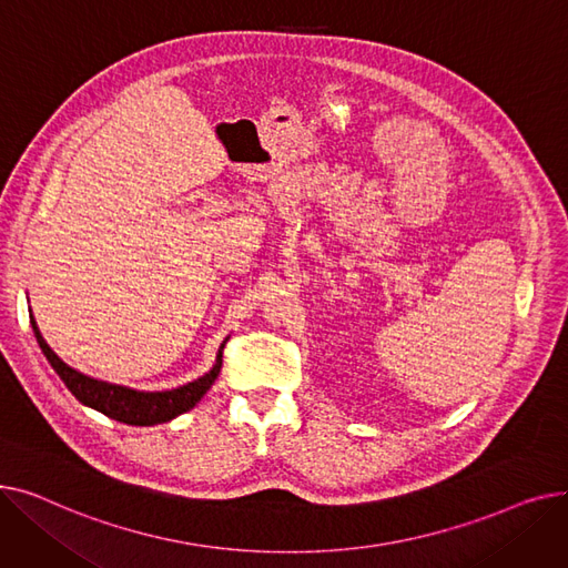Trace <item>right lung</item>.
<instances>
[{
	"label": "right lung",
	"mask_w": 568,
	"mask_h": 568,
	"mask_svg": "<svg viewBox=\"0 0 568 568\" xmlns=\"http://www.w3.org/2000/svg\"><path fill=\"white\" fill-rule=\"evenodd\" d=\"M34 326V334L39 341V347L43 349L45 359L50 362V366L57 371V375L64 379V384L69 386V392L87 407H94L99 412H103L110 419H116L129 426H156V424H165L174 416L189 412L191 407H195V403L209 392V386L214 384V379L221 373L223 366V349L225 343L219 349V359L216 366L209 371L206 375H202L195 382H189L179 389L172 392H156V394H146V392H135L129 389V386H119V384H108L94 377H87L82 373H78L75 368H71L69 364H64L59 356L50 349V345L43 341L39 326L34 322V315L29 317Z\"/></svg>",
	"instance_id": "right-lung-1"
}]
</instances>
